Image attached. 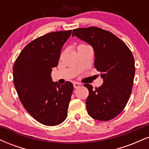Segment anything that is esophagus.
Segmentation results:
<instances>
[{"label": "esophagus", "instance_id": "1", "mask_svg": "<svg viewBox=\"0 0 149 149\" xmlns=\"http://www.w3.org/2000/svg\"><path fill=\"white\" fill-rule=\"evenodd\" d=\"M80 85V84L79 83H77V82L73 83V87H74V88H78Z\"/></svg>", "mask_w": 149, "mask_h": 149}]
</instances>
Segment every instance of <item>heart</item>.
<instances>
[{
	"instance_id": "1",
	"label": "heart",
	"mask_w": 149,
	"mask_h": 149,
	"mask_svg": "<svg viewBox=\"0 0 149 149\" xmlns=\"http://www.w3.org/2000/svg\"><path fill=\"white\" fill-rule=\"evenodd\" d=\"M86 45H83V44H81V45H80L79 46H85Z\"/></svg>"
}]
</instances>
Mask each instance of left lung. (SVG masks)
<instances>
[{"label": "left lung", "instance_id": "1", "mask_svg": "<svg viewBox=\"0 0 149 149\" xmlns=\"http://www.w3.org/2000/svg\"><path fill=\"white\" fill-rule=\"evenodd\" d=\"M72 36L93 47L95 67L104 80L98 88L84 85L89 90L85 102L88 114L98 120H110L122 112L131 95L135 73L134 57L123 41L98 27L76 29Z\"/></svg>", "mask_w": 149, "mask_h": 149}]
</instances>
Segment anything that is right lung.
I'll return each instance as SVG.
<instances>
[{"instance_id":"1","label":"right lung","mask_w":149,"mask_h":149,"mask_svg":"<svg viewBox=\"0 0 149 149\" xmlns=\"http://www.w3.org/2000/svg\"><path fill=\"white\" fill-rule=\"evenodd\" d=\"M71 32H51L37 38L22 49L13 66V83L23 107L45 125H57L67 116L73 84L53 82L51 72Z\"/></svg>"}]
</instances>
